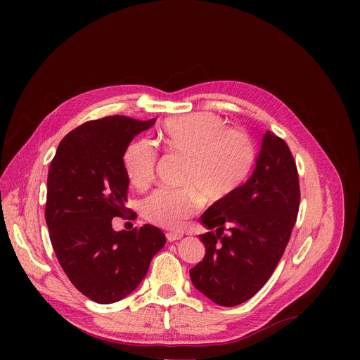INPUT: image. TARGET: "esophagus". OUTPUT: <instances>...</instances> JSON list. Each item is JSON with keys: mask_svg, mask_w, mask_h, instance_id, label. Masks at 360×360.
I'll return each mask as SVG.
<instances>
[{"mask_svg": "<svg viewBox=\"0 0 360 360\" xmlns=\"http://www.w3.org/2000/svg\"><path fill=\"white\" fill-rule=\"evenodd\" d=\"M181 238H182V235H181V233H178V232H167V233H166V239H167L169 242L179 240Z\"/></svg>", "mask_w": 360, "mask_h": 360, "instance_id": "34e87169", "label": "esophagus"}]
</instances>
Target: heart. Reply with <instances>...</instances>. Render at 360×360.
Masks as SVG:
<instances>
[{"label": "heart", "instance_id": "b5f03b06", "mask_svg": "<svg viewBox=\"0 0 360 360\" xmlns=\"http://www.w3.org/2000/svg\"><path fill=\"white\" fill-rule=\"evenodd\" d=\"M160 141L169 153L186 159L184 190L159 188L140 202L143 217L165 229H179L201 204H221L235 195L247 181L255 150L242 131L229 129L220 117L209 112L169 120L160 129ZM158 151L150 140L132 141L124 153L129 184L143 190L155 178Z\"/></svg>", "mask_w": 360, "mask_h": 360}]
</instances>
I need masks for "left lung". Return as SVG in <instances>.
<instances>
[{
	"mask_svg": "<svg viewBox=\"0 0 360 360\" xmlns=\"http://www.w3.org/2000/svg\"><path fill=\"white\" fill-rule=\"evenodd\" d=\"M299 200L290 150L267 131L250 179L235 195L210 205L200 217L209 232L200 235L205 255L190 270L195 289L220 307H236L251 299L286 250Z\"/></svg>",
	"mask_w": 360,
	"mask_h": 360,
	"instance_id": "1",
	"label": "left lung"
}]
</instances>
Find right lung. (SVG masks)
<instances>
[{
    "label": "right lung",
    "instance_id": "1",
    "mask_svg": "<svg viewBox=\"0 0 360 360\" xmlns=\"http://www.w3.org/2000/svg\"><path fill=\"white\" fill-rule=\"evenodd\" d=\"M155 122L122 115L89 121L61 140L49 166L45 219L52 248L72 285L102 305L136 290L166 243L151 224L112 228L113 217L129 212L125 150Z\"/></svg>",
    "mask_w": 360,
    "mask_h": 360
}]
</instances>
